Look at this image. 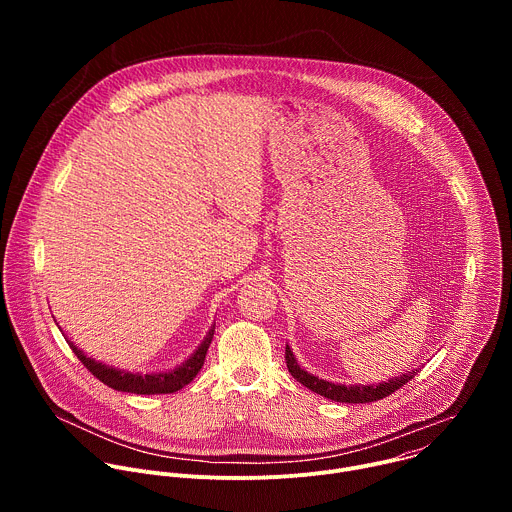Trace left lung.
I'll return each mask as SVG.
<instances>
[{"mask_svg": "<svg viewBox=\"0 0 512 512\" xmlns=\"http://www.w3.org/2000/svg\"><path fill=\"white\" fill-rule=\"evenodd\" d=\"M285 360H287V371L291 373L296 381H300L304 387H308L310 391L330 399V401H338V403H373L379 401L391 393H395L399 387H403L405 383H409L417 369L401 373L399 377H393L389 381H381V383H373V385H342V383H332L326 379H320L312 373H308L306 369H302L294 350L289 348V344H285Z\"/></svg>", "mask_w": 512, "mask_h": 512, "instance_id": "obj_1", "label": "left lung"}]
</instances>
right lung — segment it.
Masks as SVG:
<instances>
[{"instance_id":"right-lung-1","label":"right lung","mask_w":512,"mask_h":512,"mask_svg":"<svg viewBox=\"0 0 512 512\" xmlns=\"http://www.w3.org/2000/svg\"><path fill=\"white\" fill-rule=\"evenodd\" d=\"M212 336H214V324L208 328L206 336L196 346V350L184 362H180L178 367L168 369V371H150V373L119 369V367H115V364L95 360L93 356H87L75 342H70L66 336L64 338H66L68 346L72 348V352L77 354V358L103 385H107L115 391H121V393L168 395V393H176V391L184 389L200 373L204 358H206V350L212 342Z\"/></svg>"}]
</instances>
